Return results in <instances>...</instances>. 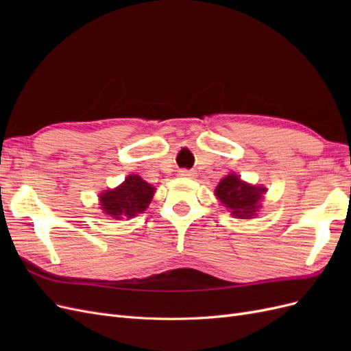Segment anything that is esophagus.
Returning a JSON list of instances; mask_svg holds the SVG:
<instances>
[{
	"instance_id": "1",
	"label": "esophagus",
	"mask_w": 351,
	"mask_h": 351,
	"mask_svg": "<svg viewBox=\"0 0 351 351\" xmlns=\"http://www.w3.org/2000/svg\"><path fill=\"white\" fill-rule=\"evenodd\" d=\"M195 174H196L195 171H192V169H187V168H183L178 171L180 177H195Z\"/></svg>"
}]
</instances>
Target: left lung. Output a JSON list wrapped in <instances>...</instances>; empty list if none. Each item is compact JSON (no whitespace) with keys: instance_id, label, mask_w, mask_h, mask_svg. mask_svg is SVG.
Wrapping results in <instances>:
<instances>
[{"instance_id":"obj_1","label":"left lung","mask_w":351,"mask_h":351,"mask_svg":"<svg viewBox=\"0 0 351 351\" xmlns=\"http://www.w3.org/2000/svg\"><path fill=\"white\" fill-rule=\"evenodd\" d=\"M267 190L244 183L236 174H230L219 182L215 195L231 214L237 218H252L259 209V200Z\"/></svg>"}]
</instances>
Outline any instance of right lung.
Instances as JSON below:
<instances>
[{"mask_svg": "<svg viewBox=\"0 0 351 351\" xmlns=\"http://www.w3.org/2000/svg\"><path fill=\"white\" fill-rule=\"evenodd\" d=\"M155 189L139 176H129L114 190L101 195V206L105 214L114 219L132 218L143 212L151 204Z\"/></svg>", "mask_w": 351, "mask_h": 351, "instance_id": "1", "label": "right lung"}]
</instances>
